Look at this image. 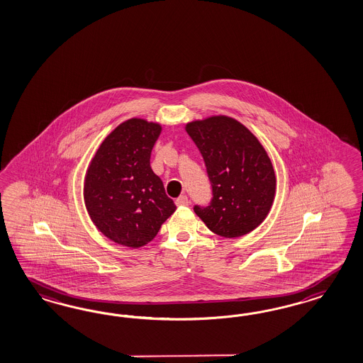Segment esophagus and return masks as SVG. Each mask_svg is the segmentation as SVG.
Masks as SVG:
<instances>
[{
    "label": "esophagus",
    "mask_w": 363,
    "mask_h": 363,
    "mask_svg": "<svg viewBox=\"0 0 363 363\" xmlns=\"http://www.w3.org/2000/svg\"><path fill=\"white\" fill-rule=\"evenodd\" d=\"M176 205L177 206H186V205H189V199H187L186 196H179L177 198Z\"/></svg>",
    "instance_id": "esophagus-1"
}]
</instances>
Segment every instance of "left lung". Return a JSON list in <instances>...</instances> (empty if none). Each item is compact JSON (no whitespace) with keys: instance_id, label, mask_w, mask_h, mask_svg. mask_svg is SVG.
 Listing matches in <instances>:
<instances>
[{"instance_id":"8db88e82","label":"left lung","mask_w":363,"mask_h":363,"mask_svg":"<svg viewBox=\"0 0 363 363\" xmlns=\"http://www.w3.org/2000/svg\"><path fill=\"white\" fill-rule=\"evenodd\" d=\"M187 134L203 157L213 187L208 208L194 211L210 230L237 238L258 228L274 202V167L262 143L229 116L187 122Z\"/></svg>"}]
</instances>
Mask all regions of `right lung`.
<instances>
[{
  "instance_id": "1",
  "label": "right lung",
  "mask_w": 363,
  "mask_h": 363,
  "mask_svg": "<svg viewBox=\"0 0 363 363\" xmlns=\"http://www.w3.org/2000/svg\"><path fill=\"white\" fill-rule=\"evenodd\" d=\"M161 123L130 118L106 135L84 179V202L94 226L130 249L153 241L176 205L150 167Z\"/></svg>"
}]
</instances>
